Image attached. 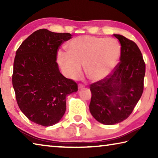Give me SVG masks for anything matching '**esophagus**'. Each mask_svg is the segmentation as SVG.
Instances as JSON below:
<instances>
[{"instance_id": "1", "label": "esophagus", "mask_w": 158, "mask_h": 158, "mask_svg": "<svg viewBox=\"0 0 158 158\" xmlns=\"http://www.w3.org/2000/svg\"><path fill=\"white\" fill-rule=\"evenodd\" d=\"M84 87V85H82V84H79V86H78V88H79V89H83V88Z\"/></svg>"}]
</instances>
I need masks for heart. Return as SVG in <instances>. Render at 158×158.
I'll use <instances>...</instances> for the list:
<instances>
[{"label": "heart", "mask_w": 158, "mask_h": 158, "mask_svg": "<svg viewBox=\"0 0 158 158\" xmlns=\"http://www.w3.org/2000/svg\"><path fill=\"white\" fill-rule=\"evenodd\" d=\"M65 49L67 53H59L58 61L63 74L71 79L81 76L84 66L88 78L100 81L111 73L121 55V46L115 39L91 35L74 37Z\"/></svg>", "instance_id": "1"}]
</instances>
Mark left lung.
<instances>
[{
    "instance_id": "1",
    "label": "left lung",
    "mask_w": 158,
    "mask_h": 158,
    "mask_svg": "<svg viewBox=\"0 0 158 158\" xmlns=\"http://www.w3.org/2000/svg\"><path fill=\"white\" fill-rule=\"evenodd\" d=\"M121 45L120 62L113 73L90 85V114L105 125L121 123L132 114L143 90L146 65L135 42L114 34Z\"/></svg>"
}]
</instances>
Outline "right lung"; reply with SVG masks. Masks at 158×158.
<instances>
[{"label": "right lung", "mask_w": 158, "mask_h": 158, "mask_svg": "<svg viewBox=\"0 0 158 158\" xmlns=\"http://www.w3.org/2000/svg\"><path fill=\"white\" fill-rule=\"evenodd\" d=\"M71 37L40 29L16 52L12 74L16 100L35 123L48 127L59 122L66 110V97L78 90L77 83L64 77L56 63L58 48Z\"/></svg>", "instance_id": "right-lung-1"}]
</instances>
